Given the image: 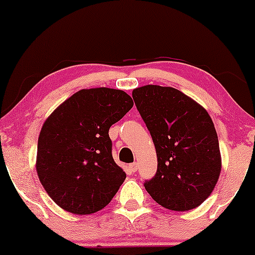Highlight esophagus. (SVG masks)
Returning a JSON list of instances; mask_svg holds the SVG:
<instances>
[{"mask_svg":"<svg viewBox=\"0 0 255 255\" xmlns=\"http://www.w3.org/2000/svg\"><path fill=\"white\" fill-rule=\"evenodd\" d=\"M129 170L131 172H135L137 170V163L136 162H134V163H131V164H129Z\"/></svg>","mask_w":255,"mask_h":255,"instance_id":"obj_1","label":"esophagus"}]
</instances>
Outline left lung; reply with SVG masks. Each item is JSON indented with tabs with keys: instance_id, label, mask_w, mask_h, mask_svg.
<instances>
[{
	"instance_id": "obj_1",
	"label": "left lung",
	"mask_w": 255,
	"mask_h": 255,
	"mask_svg": "<svg viewBox=\"0 0 255 255\" xmlns=\"http://www.w3.org/2000/svg\"><path fill=\"white\" fill-rule=\"evenodd\" d=\"M131 96L157 153V172L146 181L145 189L165 209H195L210 197L221 175L212 119L204 107L174 87L145 85Z\"/></svg>"
}]
</instances>
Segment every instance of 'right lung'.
I'll return each instance as SVG.
<instances>
[{
    "mask_svg": "<svg viewBox=\"0 0 255 255\" xmlns=\"http://www.w3.org/2000/svg\"><path fill=\"white\" fill-rule=\"evenodd\" d=\"M133 108L122 90L75 92L50 114L40 129L36 170L49 197L74 215L104 209L126 172L111 154L109 129Z\"/></svg>",
    "mask_w": 255,
    "mask_h": 255,
    "instance_id": "1",
    "label": "right lung"
}]
</instances>
